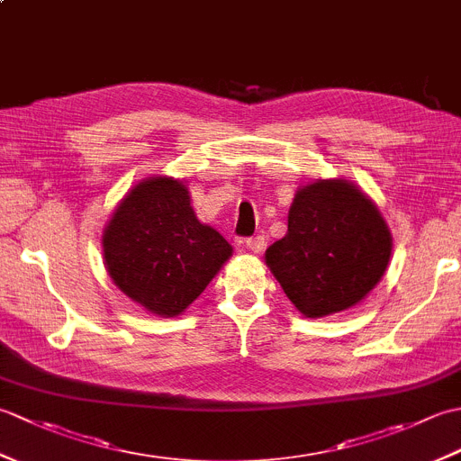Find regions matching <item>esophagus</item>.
<instances>
[{"label": "esophagus", "instance_id": "34e87169", "mask_svg": "<svg viewBox=\"0 0 461 461\" xmlns=\"http://www.w3.org/2000/svg\"><path fill=\"white\" fill-rule=\"evenodd\" d=\"M246 246H248V249H249L251 253H261L263 249H266L267 241H266V238H263V236H256V238L246 240Z\"/></svg>", "mask_w": 461, "mask_h": 461}]
</instances>
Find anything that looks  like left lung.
Returning <instances> with one entry per match:
<instances>
[{
  "instance_id": "left-lung-1",
  "label": "left lung",
  "mask_w": 461,
  "mask_h": 461,
  "mask_svg": "<svg viewBox=\"0 0 461 461\" xmlns=\"http://www.w3.org/2000/svg\"><path fill=\"white\" fill-rule=\"evenodd\" d=\"M393 233L355 182L312 180L295 192L285 238L266 251L273 277L299 312L321 319L366 299L388 267Z\"/></svg>"
}]
</instances>
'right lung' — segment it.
Wrapping results in <instances>:
<instances>
[{
  "instance_id": "obj_1",
  "label": "right lung",
  "mask_w": 461,
  "mask_h": 461,
  "mask_svg": "<svg viewBox=\"0 0 461 461\" xmlns=\"http://www.w3.org/2000/svg\"><path fill=\"white\" fill-rule=\"evenodd\" d=\"M190 202L185 182L150 176L126 192L104 225L106 271L152 315H182L233 253Z\"/></svg>"
}]
</instances>
